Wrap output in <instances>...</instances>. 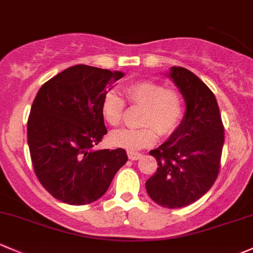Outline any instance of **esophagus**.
Returning a JSON list of instances; mask_svg holds the SVG:
<instances>
[{
  "instance_id": "1",
  "label": "esophagus",
  "mask_w": 253,
  "mask_h": 253,
  "mask_svg": "<svg viewBox=\"0 0 253 253\" xmlns=\"http://www.w3.org/2000/svg\"><path fill=\"white\" fill-rule=\"evenodd\" d=\"M142 158V154L139 153H134V151H128V159L129 160L134 161V160H138V159Z\"/></svg>"
}]
</instances>
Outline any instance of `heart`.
<instances>
[{
    "label": "heart",
    "instance_id": "heart-1",
    "mask_svg": "<svg viewBox=\"0 0 253 253\" xmlns=\"http://www.w3.org/2000/svg\"><path fill=\"white\" fill-rule=\"evenodd\" d=\"M125 100L131 106H142L139 128H122L109 135L111 145L137 151L151 147L158 139L172 134L179 127L184 115V102L178 89L165 87L153 80L132 82L124 88ZM102 115L110 126L116 127L122 122L125 102L115 91L103 95L100 104Z\"/></svg>",
    "mask_w": 253,
    "mask_h": 253
}]
</instances>
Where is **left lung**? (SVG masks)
<instances>
[{"label":"left lung","instance_id":"left-lung-1","mask_svg":"<svg viewBox=\"0 0 253 253\" xmlns=\"http://www.w3.org/2000/svg\"><path fill=\"white\" fill-rule=\"evenodd\" d=\"M169 78L184 97L187 111L169 139L150 151L159 167L145 187L158 205L180 209L199 200L216 182L224 126L216 97L195 74L172 66Z\"/></svg>","mask_w":253,"mask_h":253}]
</instances>
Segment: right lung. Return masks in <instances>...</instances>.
<instances>
[{"label":"right lung","mask_w":253,"mask_h":253,"mask_svg":"<svg viewBox=\"0 0 253 253\" xmlns=\"http://www.w3.org/2000/svg\"><path fill=\"white\" fill-rule=\"evenodd\" d=\"M122 76L80 64L37 92L28 119L29 150L37 179L57 200L76 206L98 200L126 164L125 149H94L108 133L103 95Z\"/></svg>","instance_id":"add662e5"}]
</instances>
